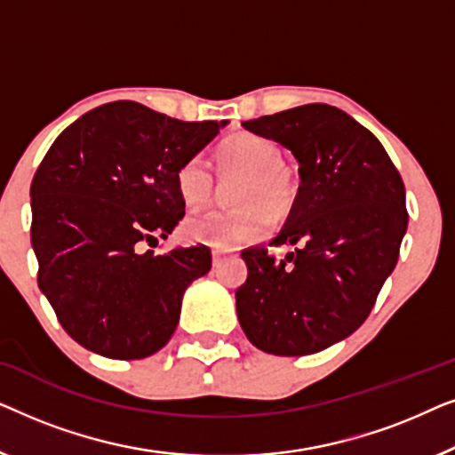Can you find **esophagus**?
Segmentation results:
<instances>
[{"label":"esophagus","mask_w":455,"mask_h":455,"mask_svg":"<svg viewBox=\"0 0 455 455\" xmlns=\"http://www.w3.org/2000/svg\"><path fill=\"white\" fill-rule=\"evenodd\" d=\"M229 257V252H223V251H213V267H220L223 260Z\"/></svg>","instance_id":"34e87169"}]
</instances>
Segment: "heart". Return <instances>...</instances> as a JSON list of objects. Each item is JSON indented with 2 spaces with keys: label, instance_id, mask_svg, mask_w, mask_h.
<instances>
[{
  "label": "heart",
  "instance_id": "b5f03b06",
  "mask_svg": "<svg viewBox=\"0 0 455 455\" xmlns=\"http://www.w3.org/2000/svg\"><path fill=\"white\" fill-rule=\"evenodd\" d=\"M223 180L238 178L229 192L234 211L195 215L184 223L192 242L232 251L263 238L271 220H283L298 201V173L282 159L271 140L235 134L215 153ZM176 188L188 209H201L213 196V176L201 157H192L176 172Z\"/></svg>",
  "mask_w": 455,
  "mask_h": 455
}]
</instances>
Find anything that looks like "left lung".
<instances>
[{
    "instance_id": "8db88e82",
    "label": "left lung",
    "mask_w": 455,
    "mask_h": 455,
    "mask_svg": "<svg viewBox=\"0 0 455 455\" xmlns=\"http://www.w3.org/2000/svg\"><path fill=\"white\" fill-rule=\"evenodd\" d=\"M290 148L300 190L271 244L242 251L248 267L235 290L246 338L275 356H304L363 325L395 269L408 228L406 190L377 136L333 105L308 103L242 124Z\"/></svg>"
}]
</instances>
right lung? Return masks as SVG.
<instances>
[{
  "label": "right lung",
  "instance_id": "right-lung-1",
  "mask_svg": "<svg viewBox=\"0 0 455 455\" xmlns=\"http://www.w3.org/2000/svg\"><path fill=\"white\" fill-rule=\"evenodd\" d=\"M228 120L182 122L136 101L91 109L61 132L30 184L39 288L72 339L116 360L161 350L182 296L211 269L198 244L155 254L184 217L176 172Z\"/></svg>",
  "mask_w": 455,
  "mask_h": 455
}]
</instances>
